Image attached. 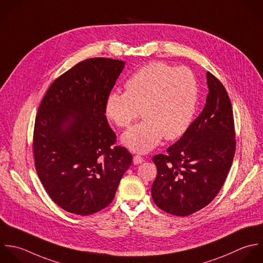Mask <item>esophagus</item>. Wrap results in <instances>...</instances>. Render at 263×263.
Here are the masks:
<instances>
[{
  "instance_id": "esophagus-1",
  "label": "esophagus",
  "mask_w": 263,
  "mask_h": 263,
  "mask_svg": "<svg viewBox=\"0 0 263 263\" xmlns=\"http://www.w3.org/2000/svg\"><path fill=\"white\" fill-rule=\"evenodd\" d=\"M143 161H144V159H143L141 156H138V155L134 156V158H133V163H134L135 165L141 164Z\"/></svg>"
}]
</instances>
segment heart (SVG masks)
Masks as SVG:
<instances>
[{
    "label": "heart",
    "mask_w": 263,
    "mask_h": 263,
    "mask_svg": "<svg viewBox=\"0 0 263 263\" xmlns=\"http://www.w3.org/2000/svg\"><path fill=\"white\" fill-rule=\"evenodd\" d=\"M198 103L196 77L186 67L151 62L126 83V92H111L106 114L120 128H127L141 110L143 121L123 135V143L137 153H147L162 138L180 137L189 128Z\"/></svg>",
    "instance_id": "1"
}]
</instances>
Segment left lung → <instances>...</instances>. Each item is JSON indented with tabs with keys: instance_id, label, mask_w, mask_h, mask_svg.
I'll return each instance as SVG.
<instances>
[{
	"instance_id": "1",
	"label": "left lung",
	"mask_w": 263,
	"mask_h": 263,
	"mask_svg": "<svg viewBox=\"0 0 263 263\" xmlns=\"http://www.w3.org/2000/svg\"><path fill=\"white\" fill-rule=\"evenodd\" d=\"M209 94L202 112L181 138L156 155L152 185L155 204L175 216L191 215L210 204L221 190L236 153L234 112L222 83L207 72Z\"/></svg>"
}]
</instances>
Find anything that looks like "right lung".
Wrapping results in <instances>:
<instances>
[{
    "label": "right lung",
    "instance_id": "1",
    "mask_svg": "<svg viewBox=\"0 0 263 263\" xmlns=\"http://www.w3.org/2000/svg\"><path fill=\"white\" fill-rule=\"evenodd\" d=\"M124 67L95 57L77 63L49 87L34 120L32 153L37 176L63 210L87 216L108 206L132 164L115 145L106 100Z\"/></svg>",
    "mask_w": 263,
    "mask_h": 263
}]
</instances>
